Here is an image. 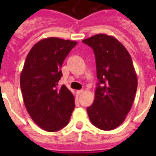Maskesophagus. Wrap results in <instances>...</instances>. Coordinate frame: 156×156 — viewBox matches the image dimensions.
I'll use <instances>...</instances> for the list:
<instances>
[{"label":"esophagus","mask_w":156,"mask_h":156,"mask_svg":"<svg viewBox=\"0 0 156 156\" xmlns=\"http://www.w3.org/2000/svg\"><path fill=\"white\" fill-rule=\"evenodd\" d=\"M83 90H77L76 93H77V94H78V95H80L81 94L83 93Z\"/></svg>","instance_id":"34e87169"}]
</instances>
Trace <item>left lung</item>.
Listing matches in <instances>:
<instances>
[{
	"label": "left lung",
	"instance_id": "8db88e82",
	"mask_svg": "<svg viewBox=\"0 0 156 156\" xmlns=\"http://www.w3.org/2000/svg\"><path fill=\"white\" fill-rule=\"evenodd\" d=\"M93 49L97 84L94 101L87 108L90 122L103 130L122 124L132 107L137 77L129 52L116 38L96 34L82 41Z\"/></svg>",
	"mask_w": 156,
	"mask_h": 156
}]
</instances>
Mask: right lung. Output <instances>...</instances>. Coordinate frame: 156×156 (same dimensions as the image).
Here are the masks:
<instances>
[{"label": "right lung", "instance_id": "obj_1", "mask_svg": "<svg viewBox=\"0 0 156 156\" xmlns=\"http://www.w3.org/2000/svg\"><path fill=\"white\" fill-rule=\"evenodd\" d=\"M76 41L48 37L30 51L20 75L23 101L31 119L43 129L55 132L68 124L75 108L72 92L58 88L61 67Z\"/></svg>", "mask_w": 156, "mask_h": 156}]
</instances>
